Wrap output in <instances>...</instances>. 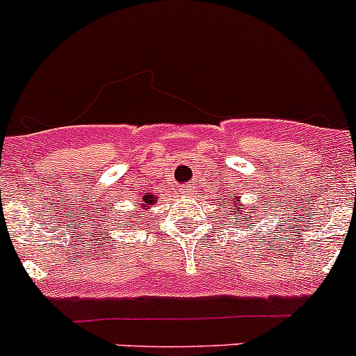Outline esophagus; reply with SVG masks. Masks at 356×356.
<instances>
[{"mask_svg":"<svg viewBox=\"0 0 356 356\" xmlns=\"http://www.w3.org/2000/svg\"><path fill=\"white\" fill-rule=\"evenodd\" d=\"M181 195L182 196H193L195 195V186H191V184L181 186Z\"/></svg>","mask_w":356,"mask_h":356,"instance_id":"obj_1","label":"esophagus"}]
</instances>
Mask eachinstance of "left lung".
<instances>
[{
  "label": "left lung",
  "mask_w": 356,
  "mask_h": 356,
  "mask_svg": "<svg viewBox=\"0 0 356 356\" xmlns=\"http://www.w3.org/2000/svg\"><path fill=\"white\" fill-rule=\"evenodd\" d=\"M262 210H266V207H262ZM222 212L226 213L227 217H233V219H236V222H240L241 226L247 227V222H252V224L257 222V219H254V216H252V213H259L261 212V209H259L257 205L241 207L240 198L234 195H231L229 200L224 203Z\"/></svg>",
  "instance_id": "8db88e82"
}]
</instances>
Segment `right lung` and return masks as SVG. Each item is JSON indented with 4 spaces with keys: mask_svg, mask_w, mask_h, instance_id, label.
Wrapping results in <instances>:
<instances>
[{
    "mask_svg": "<svg viewBox=\"0 0 356 356\" xmlns=\"http://www.w3.org/2000/svg\"><path fill=\"white\" fill-rule=\"evenodd\" d=\"M154 203H156V196L151 195V193H144L143 203H140V209H147V207L154 205ZM140 216H143V213H140ZM130 219H132V217H130ZM139 222H140V220H139Z\"/></svg>",
    "mask_w": 356,
    "mask_h": 356,
    "instance_id": "1",
    "label": "right lung"
}]
</instances>
